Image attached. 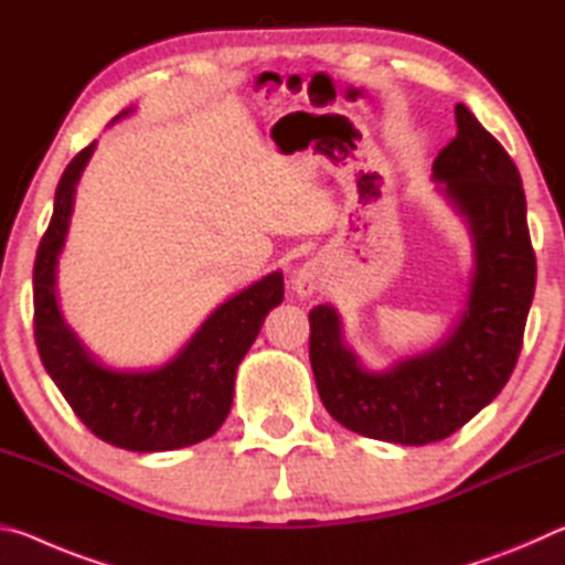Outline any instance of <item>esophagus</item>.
I'll return each mask as SVG.
<instances>
[{
  "label": "esophagus",
  "instance_id": "obj_1",
  "mask_svg": "<svg viewBox=\"0 0 565 565\" xmlns=\"http://www.w3.org/2000/svg\"><path fill=\"white\" fill-rule=\"evenodd\" d=\"M323 284V264L319 259H309L296 266L294 271V289L299 296H311L321 289Z\"/></svg>",
  "mask_w": 565,
  "mask_h": 565
}]
</instances>
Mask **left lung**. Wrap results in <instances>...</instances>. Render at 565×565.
I'll return each mask as SVG.
<instances>
[{
  "label": "left lung",
  "instance_id": "1",
  "mask_svg": "<svg viewBox=\"0 0 565 565\" xmlns=\"http://www.w3.org/2000/svg\"><path fill=\"white\" fill-rule=\"evenodd\" d=\"M456 127L434 161V184L466 226L473 269L446 337L386 369H369L343 339L331 303L309 313V359L323 406L341 426L376 441L424 446L451 436L501 394L521 353L535 291L521 174L466 104H456Z\"/></svg>",
  "mask_w": 565,
  "mask_h": 565
}]
</instances>
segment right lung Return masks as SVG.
Segmentation results:
<instances>
[{
  "instance_id": "obj_1",
  "label": "right lung",
  "mask_w": 565,
  "mask_h": 565,
  "mask_svg": "<svg viewBox=\"0 0 565 565\" xmlns=\"http://www.w3.org/2000/svg\"><path fill=\"white\" fill-rule=\"evenodd\" d=\"M134 111L137 107L124 109L111 124ZM94 149L97 141L64 169L52 222L36 252V349L46 374L94 436L137 454L174 451L214 436L226 420L238 363L259 337L266 313L284 301V274L271 271L228 296L159 366L117 369L104 363L66 323L56 299V266L70 234L76 184Z\"/></svg>"
}]
</instances>
